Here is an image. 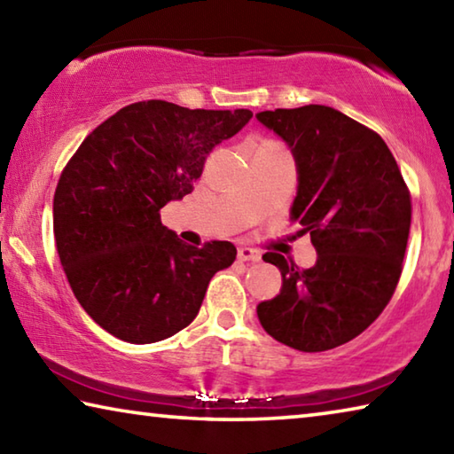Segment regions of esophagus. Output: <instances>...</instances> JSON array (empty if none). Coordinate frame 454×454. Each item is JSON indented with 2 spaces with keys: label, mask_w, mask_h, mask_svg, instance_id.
I'll return each mask as SVG.
<instances>
[{
  "label": "esophagus",
  "mask_w": 454,
  "mask_h": 454,
  "mask_svg": "<svg viewBox=\"0 0 454 454\" xmlns=\"http://www.w3.org/2000/svg\"><path fill=\"white\" fill-rule=\"evenodd\" d=\"M260 252L254 248H240L238 250V260H242V262H260Z\"/></svg>",
  "instance_id": "34e87169"
}]
</instances>
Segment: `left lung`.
Listing matches in <instances>:
<instances>
[{
	"label": "left lung",
	"instance_id": "left-lung-1",
	"mask_svg": "<svg viewBox=\"0 0 454 454\" xmlns=\"http://www.w3.org/2000/svg\"><path fill=\"white\" fill-rule=\"evenodd\" d=\"M256 118L292 150L298 192L290 216L318 252L317 264L302 270L266 252V262L280 268L282 288L258 304L260 325L290 348H336L364 333L395 294L411 192L382 137L334 107H278Z\"/></svg>",
	"mask_w": 454,
	"mask_h": 454
}]
</instances>
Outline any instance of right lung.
<instances>
[{
  "label": "right lung",
  "mask_w": 454,
  "mask_h": 454,
  "mask_svg": "<svg viewBox=\"0 0 454 454\" xmlns=\"http://www.w3.org/2000/svg\"><path fill=\"white\" fill-rule=\"evenodd\" d=\"M250 110H190L136 102L102 121L59 176L53 236L82 309L106 333L150 344L186 328L234 244L182 242L160 208L194 190L214 145L248 124Z\"/></svg>",
  "instance_id": "1"
}]
</instances>
